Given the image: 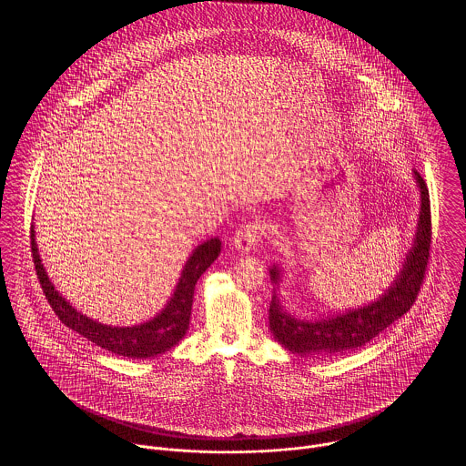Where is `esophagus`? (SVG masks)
Listing matches in <instances>:
<instances>
[{"label": "esophagus", "instance_id": "34e87169", "mask_svg": "<svg viewBox=\"0 0 466 466\" xmlns=\"http://www.w3.org/2000/svg\"><path fill=\"white\" fill-rule=\"evenodd\" d=\"M264 236V225L258 222H249L243 225L236 236H234V248L241 253H248L251 249H255L257 243L262 239Z\"/></svg>", "mask_w": 466, "mask_h": 466}]
</instances>
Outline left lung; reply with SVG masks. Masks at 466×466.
I'll use <instances>...</instances> for the list:
<instances>
[{"label":"left lung","instance_id":"1","mask_svg":"<svg viewBox=\"0 0 466 466\" xmlns=\"http://www.w3.org/2000/svg\"><path fill=\"white\" fill-rule=\"evenodd\" d=\"M420 188V218L412 248L407 251L397 278L374 302L323 318H297L283 306L278 289L283 272L278 266L268 268L274 295L268 306V327L274 339L293 355L332 356L355 351L401 318L414 304L421 289L431 243L430 194L418 171H412Z\"/></svg>","mask_w":466,"mask_h":466}]
</instances>
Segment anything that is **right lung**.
<instances>
[{
    "label": "right lung",
    "mask_w": 466,
    "mask_h": 466,
    "mask_svg": "<svg viewBox=\"0 0 466 466\" xmlns=\"http://www.w3.org/2000/svg\"><path fill=\"white\" fill-rule=\"evenodd\" d=\"M35 234H36L35 227H31V251H33L35 268H36L40 285L44 289L45 297L48 299V304L52 306V309L56 310L59 319L71 330L80 333L82 337L89 339L90 342L110 351L113 355L139 358V360L162 355L171 348H175L185 337L190 323L196 283L206 272V268L218 258L222 249V241L218 238H211L199 244L192 251V255L187 258L181 276L177 279V289L160 312H157L154 318L139 325L111 327V325L99 323L89 316H86L84 312L75 309L56 289L42 264Z\"/></svg>",
    "instance_id": "add662e5"
}]
</instances>
